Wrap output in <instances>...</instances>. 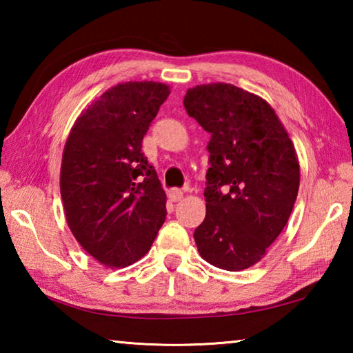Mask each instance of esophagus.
<instances>
[{"mask_svg": "<svg viewBox=\"0 0 353 353\" xmlns=\"http://www.w3.org/2000/svg\"><path fill=\"white\" fill-rule=\"evenodd\" d=\"M168 196H170L171 201L179 202V201H181V199L183 198V191H182L181 188H171V190L168 191Z\"/></svg>", "mask_w": 353, "mask_h": 353, "instance_id": "obj_1", "label": "esophagus"}]
</instances>
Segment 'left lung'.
Masks as SVG:
<instances>
[{
  "mask_svg": "<svg viewBox=\"0 0 353 353\" xmlns=\"http://www.w3.org/2000/svg\"><path fill=\"white\" fill-rule=\"evenodd\" d=\"M183 105L210 134L207 213L196 246L210 265L243 271L288 223L301 181L294 146L272 107L232 83L190 88Z\"/></svg>",
  "mask_w": 353,
  "mask_h": 353,
  "instance_id": "1",
  "label": "left lung"
}]
</instances>
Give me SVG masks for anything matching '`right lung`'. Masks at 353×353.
I'll return each mask as SVG.
<instances>
[{
    "mask_svg": "<svg viewBox=\"0 0 353 353\" xmlns=\"http://www.w3.org/2000/svg\"><path fill=\"white\" fill-rule=\"evenodd\" d=\"M170 94L160 82H124L81 113L65 143L61 194L70 230L107 268H124L152 246L166 194L141 151Z\"/></svg>",
    "mask_w": 353,
    "mask_h": 353,
    "instance_id": "add662e5",
    "label": "right lung"
}]
</instances>
